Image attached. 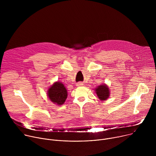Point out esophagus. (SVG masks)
<instances>
[{
	"instance_id": "1",
	"label": "esophagus",
	"mask_w": 156,
	"mask_h": 156,
	"mask_svg": "<svg viewBox=\"0 0 156 156\" xmlns=\"http://www.w3.org/2000/svg\"><path fill=\"white\" fill-rule=\"evenodd\" d=\"M83 85V83L81 82H78L76 83V86H81Z\"/></svg>"
}]
</instances>
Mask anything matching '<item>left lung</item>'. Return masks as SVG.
Masks as SVG:
<instances>
[{"mask_svg":"<svg viewBox=\"0 0 156 156\" xmlns=\"http://www.w3.org/2000/svg\"><path fill=\"white\" fill-rule=\"evenodd\" d=\"M95 90L98 98L102 101L106 100L109 96L108 88L105 84H102L98 86Z\"/></svg>","mask_w":156,"mask_h":156,"instance_id":"left-lung-1","label":"left lung"}]
</instances>
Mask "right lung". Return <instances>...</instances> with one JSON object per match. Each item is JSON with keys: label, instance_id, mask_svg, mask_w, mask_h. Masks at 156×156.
I'll return each mask as SVG.
<instances>
[{"label": "right lung", "instance_id": "right-lung-1", "mask_svg": "<svg viewBox=\"0 0 156 156\" xmlns=\"http://www.w3.org/2000/svg\"><path fill=\"white\" fill-rule=\"evenodd\" d=\"M48 94L50 100L57 105L63 104L67 97V91L64 85L60 82L54 83L49 89Z\"/></svg>", "mask_w": 156, "mask_h": 156}]
</instances>
